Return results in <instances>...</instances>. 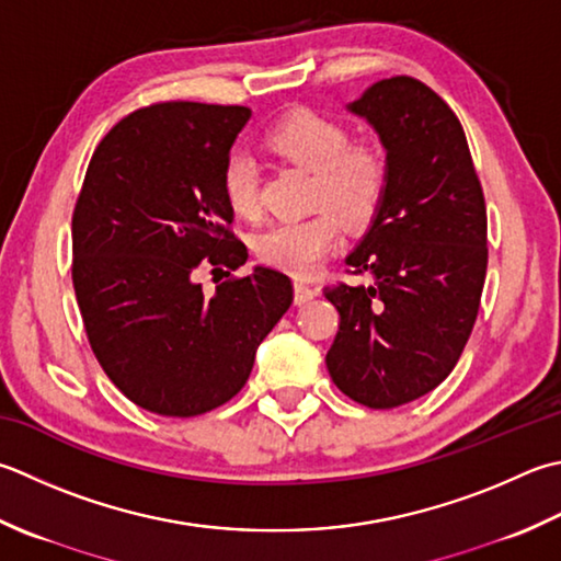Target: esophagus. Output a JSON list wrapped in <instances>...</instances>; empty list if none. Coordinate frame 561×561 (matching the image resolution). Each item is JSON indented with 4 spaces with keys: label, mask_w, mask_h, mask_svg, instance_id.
<instances>
[{
    "label": "esophagus",
    "mask_w": 561,
    "mask_h": 561,
    "mask_svg": "<svg viewBox=\"0 0 561 561\" xmlns=\"http://www.w3.org/2000/svg\"><path fill=\"white\" fill-rule=\"evenodd\" d=\"M313 296H316V289L311 287L309 282H306V279H296V282H294V301H296V304L301 306V304H306V301H311Z\"/></svg>",
    "instance_id": "34e87169"
}]
</instances>
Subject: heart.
<instances>
[{
  "mask_svg": "<svg viewBox=\"0 0 561 561\" xmlns=\"http://www.w3.org/2000/svg\"><path fill=\"white\" fill-rule=\"evenodd\" d=\"M265 142L279 158L313 172L311 204L328 206L311 216L274 224L257 236V255L267 265L306 277L337 245V217L357 230L375 224L387 199L389 164L379 148L350 142L343 124L311 108L277 121L267 130ZM221 184L236 214L257 211V172L245 156L228 158Z\"/></svg>",
  "mask_w": 561,
  "mask_h": 561,
  "instance_id": "heart-1",
  "label": "heart"
}]
</instances>
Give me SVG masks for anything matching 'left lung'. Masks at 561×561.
<instances>
[{
	"label": "left lung",
	"mask_w": 561,
	"mask_h": 561,
	"mask_svg": "<svg viewBox=\"0 0 561 561\" xmlns=\"http://www.w3.org/2000/svg\"><path fill=\"white\" fill-rule=\"evenodd\" d=\"M377 130L387 199L345 262L369 287L323 294L340 313L325 355L335 387L367 409L425 397L455 369L486 279V204L465 130L413 77L379 80L347 104Z\"/></svg>",
	"instance_id": "8db88e82"
}]
</instances>
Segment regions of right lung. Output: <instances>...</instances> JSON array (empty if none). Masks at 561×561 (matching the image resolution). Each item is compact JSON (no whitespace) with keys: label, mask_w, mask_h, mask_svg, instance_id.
<instances>
[{"label":"right lung","mask_w":561,"mask_h":561,"mask_svg":"<svg viewBox=\"0 0 561 561\" xmlns=\"http://www.w3.org/2000/svg\"><path fill=\"white\" fill-rule=\"evenodd\" d=\"M248 106L162 102L99 142L72 214V284L92 353L140 409L192 419L245 387L262 340L294 301L270 267L248 277L224 194ZM202 264L229 279L206 297Z\"/></svg>","instance_id":"obj_1"}]
</instances>
